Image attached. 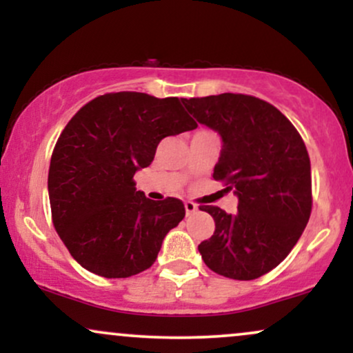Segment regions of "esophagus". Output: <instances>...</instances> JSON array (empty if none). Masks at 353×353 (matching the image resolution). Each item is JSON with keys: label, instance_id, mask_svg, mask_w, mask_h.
Here are the masks:
<instances>
[{"label": "esophagus", "instance_id": "1", "mask_svg": "<svg viewBox=\"0 0 353 353\" xmlns=\"http://www.w3.org/2000/svg\"><path fill=\"white\" fill-rule=\"evenodd\" d=\"M184 208H185V214L190 216V214H194L197 210V204H194V202H190V201H185Z\"/></svg>", "mask_w": 353, "mask_h": 353}]
</instances>
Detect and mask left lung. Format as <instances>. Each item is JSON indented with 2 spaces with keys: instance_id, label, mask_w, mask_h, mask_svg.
<instances>
[{
  "instance_id": "obj_1",
  "label": "left lung",
  "mask_w": 353,
  "mask_h": 353,
  "mask_svg": "<svg viewBox=\"0 0 353 353\" xmlns=\"http://www.w3.org/2000/svg\"><path fill=\"white\" fill-rule=\"evenodd\" d=\"M197 123L222 137L214 179L237 196L228 214L201 205L216 230L199 244L210 270L252 281L275 269L301 239L312 212L310 159L301 134L285 116L254 96L224 92L182 99Z\"/></svg>"
}]
</instances>
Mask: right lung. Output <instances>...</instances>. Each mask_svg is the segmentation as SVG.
<instances>
[{
	"label": "right lung",
	"mask_w": 353,
	"mask_h": 353,
	"mask_svg": "<svg viewBox=\"0 0 353 353\" xmlns=\"http://www.w3.org/2000/svg\"><path fill=\"white\" fill-rule=\"evenodd\" d=\"M197 128L177 98L123 91L98 96L61 132L48 174L51 217L74 261L124 279L156 262L165 234L184 219L182 201H151L134 174L168 136Z\"/></svg>",
	"instance_id": "right-lung-1"
}]
</instances>
